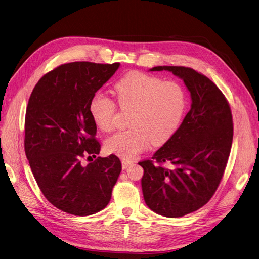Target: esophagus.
Returning a JSON list of instances; mask_svg holds the SVG:
<instances>
[{"label":"esophagus","instance_id":"obj_1","mask_svg":"<svg viewBox=\"0 0 259 259\" xmlns=\"http://www.w3.org/2000/svg\"><path fill=\"white\" fill-rule=\"evenodd\" d=\"M132 164V161H130V160H123L122 161V166H123V168L125 169V168H127L129 165H131Z\"/></svg>","mask_w":259,"mask_h":259}]
</instances>
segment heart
Returning a JSON list of instances; mask_svg holds the SVG:
<instances>
[{
  "label": "heart",
  "mask_w": 259,
  "mask_h": 259,
  "mask_svg": "<svg viewBox=\"0 0 259 259\" xmlns=\"http://www.w3.org/2000/svg\"><path fill=\"white\" fill-rule=\"evenodd\" d=\"M113 90L120 108L133 109V112L129 122L131 128L106 140L105 148L109 153L132 159L151 144L162 146L176 134L187 106L186 92L181 84L132 72L120 78ZM90 111L101 130L110 131L115 127L116 104L109 96L94 95Z\"/></svg>",
  "instance_id": "b5f03b06"
}]
</instances>
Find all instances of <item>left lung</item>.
Here are the masks:
<instances>
[{"label": "left lung", "instance_id": "obj_1", "mask_svg": "<svg viewBox=\"0 0 259 259\" xmlns=\"http://www.w3.org/2000/svg\"><path fill=\"white\" fill-rule=\"evenodd\" d=\"M181 78L191 93L192 107L176 134L144 168L142 188L148 207L160 215L194 212L214 195L225 171L233 139L230 105L218 86L185 66H155ZM169 163L171 167L163 166Z\"/></svg>", "mask_w": 259, "mask_h": 259}]
</instances>
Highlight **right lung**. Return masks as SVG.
<instances>
[{"label": "right lung", "mask_w": 259, "mask_h": 259, "mask_svg": "<svg viewBox=\"0 0 259 259\" xmlns=\"http://www.w3.org/2000/svg\"><path fill=\"white\" fill-rule=\"evenodd\" d=\"M118 66V62L64 63L44 75L30 96L26 156L46 199L66 213L84 217L104 209L122 170L113 154L81 164L82 159L92 160L101 150L91 100Z\"/></svg>", "instance_id": "1"}]
</instances>
